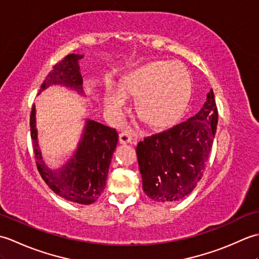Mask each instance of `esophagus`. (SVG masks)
I'll return each instance as SVG.
<instances>
[{
    "instance_id": "34e87169",
    "label": "esophagus",
    "mask_w": 259,
    "mask_h": 259,
    "mask_svg": "<svg viewBox=\"0 0 259 259\" xmlns=\"http://www.w3.org/2000/svg\"><path fill=\"white\" fill-rule=\"evenodd\" d=\"M119 138H120L121 144H129V142H131L134 139V134L129 130H124L120 134Z\"/></svg>"
}]
</instances>
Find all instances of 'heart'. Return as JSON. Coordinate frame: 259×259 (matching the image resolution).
<instances>
[{
  "label": "heart",
  "mask_w": 259,
  "mask_h": 259,
  "mask_svg": "<svg viewBox=\"0 0 259 259\" xmlns=\"http://www.w3.org/2000/svg\"><path fill=\"white\" fill-rule=\"evenodd\" d=\"M191 79L183 65L156 61L130 71L121 78L118 90L109 87L104 100L112 111L124 106V98H137L140 119L155 129L175 124L183 117L191 97Z\"/></svg>",
  "instance_id": "b5f03b06"
}]
</instances>
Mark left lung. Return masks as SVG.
I'll return each instance as SVG.
<instances>
[{
	"label": "left lung",
	"instance_id": "left-lung-1",
	"mask_svg": "<svg viewBox=\"0 0 259 259\" xmlns=\"http://www.w3.org/2000/svg\"><path fill=\"white\" fill-rule=\"evenodd\" d=\"M218 122L212 90L194 117L139 141L142 188L150 199L170 202L195 189L208 163Z\"/></svg>",
	"mask_w": 259,
	"mask_h": 259
}]
</instances>
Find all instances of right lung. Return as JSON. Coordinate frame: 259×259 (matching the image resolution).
Wrapping results in <instances>:
<instances>
[{"mask_svg": "<svg viewBox=\"0 0 259 259\" xmlns=\"http://www.w3.org/2000/svg\"><path fill=\"white\" fill-rule=\"evenodd\" d=\"M82 56L69 54L54 64L40 90H46L52 84H63L73 88L78 92L82 90V76L78 60ZM31 139L36 167L47 185L64 199L81 205L95 202L103 192L108 177L110 161L118 145V133L96 121L88 120L83 137L78 150L69 162L59 170L49 169L43 161L37 145V130L35 125V109L32 107L30 115Z\"/></svg>", "mask_w": 259, "mask_h": 259, "instance_id": "obj_1", "label": "right lung"}]
</instances>
